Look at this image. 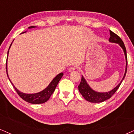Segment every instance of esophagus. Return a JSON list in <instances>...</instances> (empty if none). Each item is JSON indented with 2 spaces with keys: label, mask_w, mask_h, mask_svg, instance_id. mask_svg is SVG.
I'll return each mask as SVG.
<instances>
[{
  "label": "esophagus",
  "mask_w": 134,
  "mask_h": 134,
  "mask_svg": "<svg viewBox=\"0 0 134 134\" xmlns=\"http://www.w3.org/2000/svg\"><path fill=\"white\" fill-rule=\"evenodd\" d=\"M75 69H75V67H70V68L69 69V72H71L74 71Z\"/></svg>",
  "instance_id": "esophagus-1"
}]
</instances>
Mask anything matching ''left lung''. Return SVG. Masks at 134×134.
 <instances>
[{
	"mask_svg": "<svg viewBox=\"0 0 134 134\" xmlns=\"http://www.w3.org/2000/svg\"><path fill=\"white\" fill-rule=\"evenodd\" d=\"M110 37L109 38V41L111 43H118L120 47L122 48L123 50H124V53H125V57L126 59V67H125V72L124 74V77L121 82L118 84V86H116L114 89L110 91L106 92V93H99V92H96L94 91L93 89L90 87V86L88 85L86 79L82 76L81 78V83L78 86L79 92L81 93L82 96L84 97V99L87 101H90L91 103H101L103 102V101L107 100L109 98H110L115 93V92L117 91L118 87L120 86L121 83L122 82L123 80L125 78L126 73H127V51H126V48L125 47L123 41L117 35L112 32L110 30Z\"/></svg>",
	"mask_w": 134,
	"mask_h": 134,
	"instance_id": "1",
	"label": "left lung"
}]
</instances>
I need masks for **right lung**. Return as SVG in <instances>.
I'll return each instance as SVG.
<instances>
[{"mask_svg": "<svg viewBox=\"0 0 134 134\" xmlns=\"http://www.w3.org/2000/svg\"><path fill=\"white\" fill-rule=\"evenodd\" d=\"M36 26H30L29 27V29L31 28H33V27H35ZM26 32V31H25ZM25 32H23L22 33H25ZM13 42L11 43L10 44V46H11ZM9 47V48H10ZM8 54H9V50L7 52V57H8ZM7 62H6V72H7V77H8L9 81L10 82H11V84H13L14 88L15 89L16 91L17 92V93L18 94V95L21 97V98L23 99V100L26 101V102L30 103H32V104H41V103H45L46 101H47L50 98V97L51 96V95L53 94V92L56 88L57 86L58 82H59L60 80L61 79V78L62 77L63 75L64 74L62 73H60L59 74H58L52 80V81L50 83L48 86L46 87L44 90H43L39 92V93H34V94H26L24 93H22V92H20L18 89L16 88V87L14 86V84L12 83L11 81H10V79H9V76H8V73H7Z\"/></svg>", "mask_w": 134, "mask_h": 134, "instance_id": "add662e5", "label": "right lung"}]
</instances>
